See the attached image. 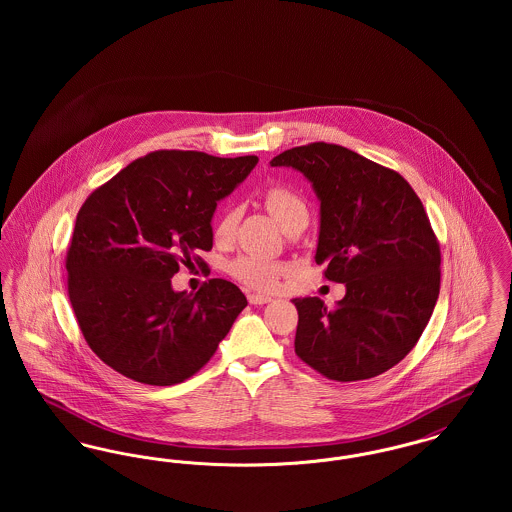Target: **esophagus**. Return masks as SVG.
I'll return each mask as SVG.
<instances>
[{
	"label": "esophagus",
	"instance_id": "obj_1",
	"mask_svg": "<svg viewBox=\"0 0 512 512\" xmlns=\"http://www.w3.org/2000/svg\"><path fill=\"white\" fill-rule=\"evenodd\" d=\"M247 299H249L251 305H267V303L272 301L268 295H261V293H249Z\"/></svg>",
	"mask_w": 512,
	"mask_h": 512
}]
</instances>
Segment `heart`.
Instances as JSON below:
<instances>
[{"label": "heart", "instance_id": "b5f03b06", "mask_svg": "<svg viewBox=\"0 0 512 512\" xmlns=\"http://www.w3.org/2000/svg\"><path fill=\"white\" fill-rule=\"evenodd\" d=\"M265 205L268 213L278 220V224L284 230L295 220L305 219L309 215L305 199L284 186L270 188L265 194ZM236 220H238V211L232 207L226 209V213L222 215V219L215 228V236L219 240H230L236 230ZM228 272L247 288L259 290V292H272L278 286L280 278L288 272V267L284 263L270 261L265 257L240 255L228 265Z\"/></svg>", "mask_w": 512, "mask_h": 512}]
</instances>
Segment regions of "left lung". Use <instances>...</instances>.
<instances>
[{
    "label": "left lung",
    "mask_w": 512,
    "mask_h": 512,
    "mask_svg": "<svg viewBox=\"0 0 512 512\" xmlns=\"http://www.w3.org/2000/svg\"><path fill=\"white\" fill-rule=\"evenodd\" d=\"M270 167L301 172L320 201L317 265L345 284L328 309L295 297V353L336 382L374 378L413 349L439 295V244L409 182L334 144L292 147Z\"/></svg>",
    "instance_id": "obj_1"
}]
</instances>
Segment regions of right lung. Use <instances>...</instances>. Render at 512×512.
<instances>
[{"label":"right lung","instance_id":"1","mask_svg":"<svg viewBox=\"0 0 512 512\" xmlns=\"http://www.w3.org/2000/svg\"><path fill=\"white\" fill-rule=\"evenodd\" d=\"M163 149L136 159L80 207L67 253L69 299L84 340L105 365L149 386L194 376L247 305L228 280L172 290L197 249L213 247L217 203L257 165Z\"/></svg>","mask_w":512,"mask_h":512}]
</instances>
